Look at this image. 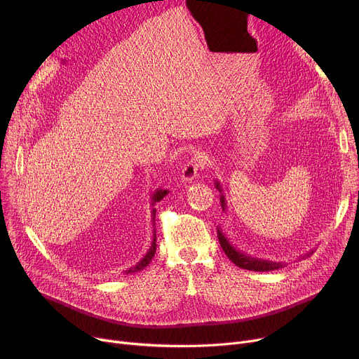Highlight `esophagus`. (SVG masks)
Returning a JSON list of instances; mask_svg holds the SVG:
<instances>
[{"label": "esophagus", "mask_w": 359, "mask_h": 359, "mask_svg": "<svg viewBox=\"0 0 359 359\" xmlns=\"http://www.w3.org/2000/svg\"><path fill=\"white\" fill-rule=\"evenodd\" d=\"M205 164H206L205 157L201 153L195 154V157H192L184 164V167L182 170V180L184 183H192L198 177L199 172L205 167Z\"/></svg>", "instance_id": "34e87169"}]
</instances>
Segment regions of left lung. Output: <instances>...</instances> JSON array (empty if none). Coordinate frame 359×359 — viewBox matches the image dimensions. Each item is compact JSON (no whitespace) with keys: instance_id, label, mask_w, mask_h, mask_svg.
<instances>
[{"instance_id":"1","label":"left lung","mask_w":359,"mask_h":359,"mask_svg":"<svg viewBox=\"0 0 359 359\" xmlns=\"http://www.w3.org/2000/svg\"><path fill=\"white\" fill-rule=\"evenodd\" d=\"M215 187L221 192V206H222V211L227 210V201H225V195L222 194V186L218 180H215ZM217 234H218V240L222 250L227 255V257L234 263L236 266L241 268V269H248V271H256V272H269V271H276L287 266L285 262H272V260H266V259H259V257H253L248 253H243L240 252L237 248L233 246V243L227 238L225 233H222V229H217ZM313 252H309L307 255L301 256V259H306L310 257V255H313Z\"/></svg>"}]
</instances>
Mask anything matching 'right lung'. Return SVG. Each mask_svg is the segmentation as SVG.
Instances as JSON below:
<instances>
[{"instance_id":"right-lung-1","label":"right lung","mask_w":359,"mask_h":359,"mask_svg":"<svg viewBox=\"0 0 359 359\" xmlns=\"http://www.w3.org/2000/svg\"><path fill=\"white\" fill-rule=\"evenodd\" d=\"M168 194V191L167 189H157L154 194H153V196H151V206H154L156 205V202H160L165 195ZM154 217H156V210L153 208V211H151V218H153V225H156L154 224ZM156 241H157V238H156V229H154V233H153V241H151V246H149V249H148V252L145 253V256L137 263L135 266H132V268H129L128 271H126V275L128 273H134V272H138V271H142L148 263L151 262V259L154 257V253H156V250H157V244H156Z\"/></svg>"}]
</instances>
